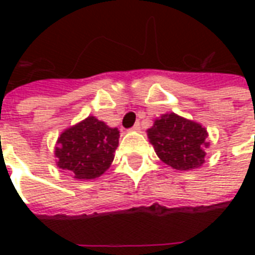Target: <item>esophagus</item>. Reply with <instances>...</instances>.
<instances>
[{
  "label": "esophagus",
  "mask_w": 255,
  "mask_h": 255,
  "mask_svg": "<svg viewBox=\"0 0 255 255\" xmlns=\"http://www.w3.org/2000/svg\"><path fill=\"white\" fill-rule=\"evenodd\" d=\"M131 129H132V131H139V129H140V124H139V123H136V124H135V126L131 128Z\"/></svg>",
  "instance_id": "obj_1"
}]
</instances>
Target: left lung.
Instances as JSON below:
<instances>
[{"label":"left lung","instance_id":"obj_1","mask_svg":"<svg viewBox=\"0 0 255 255\" xmlns=\"http://www.w3.org/2000/svg\"><path fill=\"white\" fill-rule=\"evenodd\" d=\"M147 135L157 155L175 169H194L205 161L202 147L208 146V142H205L208 132L198 123L186 120L175 113L164 115L147 129Z\"/></svg>","mask_w":255,"mask_h":255}]
</instances>
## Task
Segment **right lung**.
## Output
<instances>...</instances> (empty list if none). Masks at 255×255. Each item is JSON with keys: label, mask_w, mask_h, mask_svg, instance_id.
I'll use <instances>...</instances> for the list:
<instances>
[{"label": "right lung", "mask_w": 255, "mask_h": 255, "mask_svg": "<svg viewBox=\"0 0 255 255\" xmlns=\"http://www.w3.org/2000/svg\"><path fill=\"white\" fill-rule=\"evenodd\" d=\"M119 133L117 128L89 116L60 135L56 147L57 165L76 179L101 176L115 158Z\"/></svg>", "instance_id": "right-lung-1"}]
</instances>
